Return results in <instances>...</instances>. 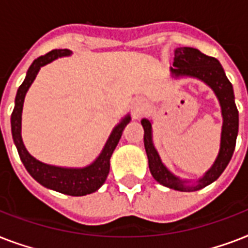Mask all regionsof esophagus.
<instances>
[{
  "mask_svg": "<svg viewBox=\"0 0 248 248\" xmlns=\"http://www.w3.org/2000/svg\"><path fill=\"white\" fill-rule=\"evenodd\" d=\"M148 108V103L144 99H136L131 105V112H132V117L138 120L140 117L143 116L144 113L147 112Z\"/></svg>",
  "mask_w": 248,
  "mask_h": 248,
  "instance_id": "obj_1",
  "label": "esophagus"
}]
</instances>
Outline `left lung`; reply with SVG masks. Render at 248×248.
I'll use <instances>...</instances> for the list:
<instances>
[{
	"label": "left lung",
	"instance_id": "left-lung-1",
	"mask_svg": "<svg viewBox=\"0 0 248 248\" xmlns=\"http://www.w3.org/2000/svg\"><path fill=\"white\" fill-rule=\"evenodd\" d=\"M173 65L175 68H171V72L176 77L179 76L196 77V78L202 79L215 91L221 105L224 120L219 155L211 169L206 172V175L200 179L196 185L188 186L185 185L186 181H181L180 179H177L161 162V158L152 141V124L147 118L141 120L144 128V147L147 152L152 176L155 177L159 184L167 188L175 189V190H180V192H194L214 183L223 173L224 170L227 169L228 163L234 152L237 135H238V109L234 103L233 86L227 78L219 60L212 56L204 55L197 48L177 47L175 50Z\"/></svg>",
	"mask_w": 248,
	"mask_h": 248
}]
</instances>
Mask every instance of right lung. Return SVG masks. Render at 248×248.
Returning <instances> with one entry per match:
<instances>
[{
    "instance_id": "add662e5",
    "label": "right lung",
    "mask_w": 248,
    "mask_h": 248,
    "mask_svg": "<svg viewBox=\"0 0 248 248\" xmlns=\"http://www.w3.org/2000/svg\"><path fill=\"white\" fill-rule=\"evenodd\" d=\"M71 51L67 48H55L47 54L37 58L29 67L25 79L17 89L16 97H15V107L11 113V132H13L14 143L16 145L17 153L25 169L31 173V176L37 180L44 186L56 192L68 194V196H86L90 193L96 192L101 185L107 180L109 173V159L113 151L116 149L117 144L120 141L124 126L130 122V116L124 117L121 124H118L109 136L108 141L105 144L104 149L97 157L96 161L91 163L85 169H63L42 163L33 158L25 149L23 140H21V110L24 103L25 93L28 91L29 86L36 78L37 73L42 65L52 62L59 56L69 55Z\"/></svg>"
}]
</instances>
